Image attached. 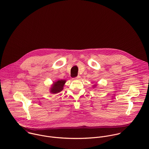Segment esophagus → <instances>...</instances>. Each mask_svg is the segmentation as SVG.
Instances as JSON below:
<instances>
[{
	"label": "esophagus",
	"mask_w": 149,
	"mask_h": 149,
	"mask_svg": "<svg viewBox=\"0 0 149 149\" xmlns=\"http://www.w3.org/2000/svg\"><path fill=\"white\" fill-rule=\"evenodd\" d=\"M80 78H81V77H80L79 75H78L77 77H76V78H74V80H79Z\"/></svg>",
	"instance_id": "1"
}]
</instances>
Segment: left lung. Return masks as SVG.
Here are the masks:
<instances>
[{
	"mask_svg": "<svg viewBox=\"0 0 149 149\" xmlns=\"http://www.w3.org/2000/svg\"><path fill=\"white\" fill-rule=\"evenodd\" d=\"M97 86V84H94V85L93 86V88H96Z\"/></svg>",
	"mask_w": 149,
	"mask_h": 149,
	"instance_id": "1",
	"label": "left lung"
}]
</instances>
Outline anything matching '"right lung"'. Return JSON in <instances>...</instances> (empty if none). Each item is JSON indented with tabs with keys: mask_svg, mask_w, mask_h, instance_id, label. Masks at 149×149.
I'll use <instances>...</instances> for the list:
<instances>
[{
	"mask_svg": "<svg viewBox=\"0 0 149 149\" xmlns=\"http://www.w3.org/2000/svg\"><path fill=\"white\" fill-rule=\"evenodd\" d=\"M66 82V80H58L54 82L50 88V93L52 94H57L63 89L64 84Z\"/></svg>",
	"mask_w": 149,
	"mask_h": 149,
	"instance_id": "1",
	"label": "right lung"
}]
</instances>
